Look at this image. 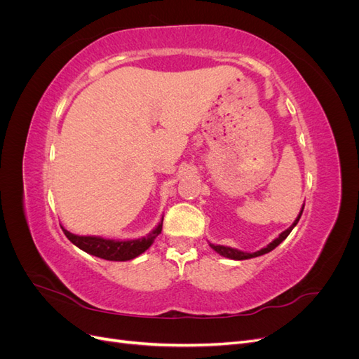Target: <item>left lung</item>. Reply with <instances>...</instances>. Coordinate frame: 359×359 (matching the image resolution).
I'll use <instances>...</instances> for the list:
<instances>
[{
	"mask_svg": "<svg viewBox=\"0 0 359 359\" xmlns=\"http://www.w3.org/2000/svg\"><path fill=\"white\" fill-rule=\"evenodd\" d=\"M302 210H304V206H302ZM302 210H301L299 215L297 217V220L292 223V226L289 227V229H286L285 232H281V233L278 235V238H276V240H274L273 243H269L265 248H260L259 252H255V253H244V252H240V250L231 248V247L214 245V244H210V245H211V248L214 250V252H217V253H219L220 256H223V257H229V259H233V260H244V259H252V257L262 256V255H265V253H269L271 250H274L280 243H283V241L286 240L287 235L292 232L293 227H295V226H297V223L299 222V219H301V214H302Z\"/></svg>",
	"mask_w": 359,
	"mask_h": 359,
	"instance_id": "left-lung-1",
	"label": "left lung"
}]
</instances>
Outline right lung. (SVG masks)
Instances as JSON below:
<instances>
[{
  "mask_svg": "<svg viewBox=\"0 0 359 359\" xmlns=\"http://www.w3.org/2000/svg\"><path fill=\"white\" fill-rule=\"evenodd\" d=\"M161 226L163 220L149 235L132 241L107 240V238L102 236H79L70 233L69 231L64 229V227L62 232L76 247H79L83 252L106 260H121L123 262V260L137 257L139 255H142L147 248H149L151 244H153L156 238L158 236V233L161 232Z\"/></svg>",
  "mask_w": 359,
  "mask_h": 359,
  "instance_id": "right-lung-1",
  "label": "right lung"
}]
</instances>
